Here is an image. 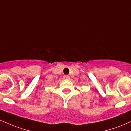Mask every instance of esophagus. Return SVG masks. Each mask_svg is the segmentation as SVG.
<instances>
[{
    "instance_id": "esophagus-1",
    "label": "esophagus",
    "mask_w": 131,
    "mask_h": 131,
    "mask_svg": "<svg viewBox=\"0 0 131 131\" xmlns=\"http://www.w3.org/2000/svg\"><path fill=\"white\" fill-rule=\"evenodd\" d=\"M63 78H64V79L68 80V79H70V76H69V75H64L63 76Z\"/></svg>"
}]
</instances>
